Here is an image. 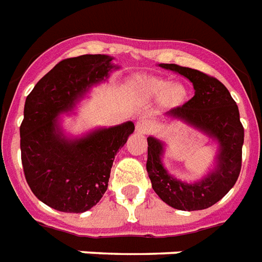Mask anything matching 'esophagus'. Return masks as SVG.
Instances as JSON below:
<instances>
[{"instance_id": "34e87169", "label": "esophagus", "mask_w": 262, "mask_h": 262, "mask_svg": "<svg viewBox=\"0 0 262 262\" xmlns=\"http://www.w3.org/2000/svg\"><path fill=\"white\" fill-rule=\"evenodd\" d=\"M136 130L141 133V135H145V133H148L149 130V122L147 119H139L137 122H136Z\"/></svg>"}]
</instances>
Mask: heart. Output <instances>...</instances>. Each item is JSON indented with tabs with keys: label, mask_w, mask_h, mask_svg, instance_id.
<instances>
[{
	"label": "heart",
	"mask_w": 262,
	"mask_h": 262,
	"mask_svg": "<svg viewBox=\"0 0 262 262\" xmlns=\"http://www.w3.org/2000/svg\"><path fill=\"white\" fill-rule=\"evenodd\" d=\"M141 88L147 96H158L163 91L162 100L163 103L167 105H177L185 95L184 88L181 85H179V83L167 85L166 81L159 79V78H147L143 81Z\"/></svg>",
	"instance_id": "1"
}]
</instances>
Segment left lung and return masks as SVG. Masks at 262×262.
Masks as SVG:
<instances>
[{
  "mask_svg": "<svg viewBox=\"0 0 262 262\" xmlns=\"http://www.w3.org/2000/svg\"><path fill=\"white\" fill-rule=\"evenodd\" d=\"M161 67L184 75L193 83L195 95L185 104L169 111L219 140L221 151L213 173L195 184H185L167 174L161 163L163 145L148 137L147 171L154 191L169 206L179 210H202L224 198L236 183L242 167V145L245 129L239 118V108L228 89L211 75L179 64Z\"/></svg>",
  "mask_w": 262,
  "mask_h": 262,
  "instance_id": "1",
  "label": "left lung"
}]
</instances>
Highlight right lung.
<instances>
[{"mask_svg":"<svg viewBox=\"0 0 262 262\" xmlns=\"http://www.w3.org/2000/svg\"><path fill=\"white\" fill-rule=\"evenodd\" d=\"M113 57L82 55L61 60L27 96L20 125L21 165L35 196L66 213L89 210L103 198L118 149L135 130L133 122L100 129L83 139L61 137L56 117L111 71Z\"/></svg>","mask_w":262,"mask_h":262,"instance_id":"right-lung-1","label":"right lung"}]
</instances>
